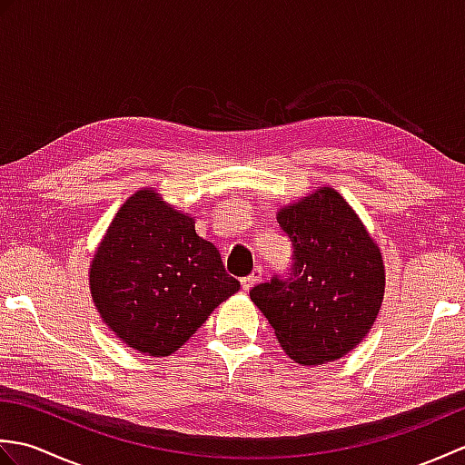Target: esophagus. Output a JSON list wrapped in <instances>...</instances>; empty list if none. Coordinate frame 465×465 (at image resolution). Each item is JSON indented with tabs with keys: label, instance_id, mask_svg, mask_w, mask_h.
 <instances>
[{
	"label": "esophagus",
	"instance_id": "obj_1",
	"mask_svg": "<svg viewBox=\"0 0 465 465\" xmlns=\"http://www.w3.org/2000/svg\"><path fill=\"white\" fill-rule=\"evenodd\" d=\"M260 280H262V268H255V270L248 275V278L242 280V290H243V292H250V290L253 288V285L258 283Z\"/></svg>",
	"mask_w": 465,
	"mask_h": 465
}]
</instances>
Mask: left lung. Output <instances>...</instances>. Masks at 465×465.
<instances>
[{"mask_svg":"<svg viewBox=\"0 0 465 465\" xmlns=\"http://www.w3.org/2000/svg\"><path fill=\"white\" fill-rule=\"evenodd\" d=\"M278 223L293 245L290 273L255 285L250 298L293 361L340 360L365 338L381 308L378 243L331 187L282 207Z\"/></svg>","mask_w":465,"mask_h":465,"instance_id":"8db88e82","label":"left lung"}]
</instances>
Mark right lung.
Here are the masks:
<instances>
[{
	"label": "right lung",
	"instance_id": "1",
	"mask_svg": "<svg viewBox=\"0 0 465 465\" xmlns=\"http://www.w3.org/2000/svg\"><path fill=\"white\" fill-rule=\"evenodd\" d=\"M97 312L127 348L170 355L217 305L240 290L192 215L173 210L152 187L115 213L90 265Z\"/></svg>",
	"mask_w": 465,
	"mask_h": 465
}]
</instances>
